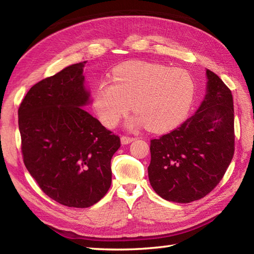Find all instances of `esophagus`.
Masks as SVG:
<instances>
[{
    "instance_id": "1",
    "label": "esophagus",
    "mask_w": 254,
    "mask_h": 254,
    "mask_svg": "<svg viewBox=\"0 0 254 254\" xmlns=\"http://www.w3.org/2000/svg\"><path fill=\"white\" fill-rule=\"evenodd\" d=\"M133 141H134V137H131V136H122L121 137L122 144H130Z\"/></svg>"
}]
</instances>
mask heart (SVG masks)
<instances>
[{
	"label": "heart",
	"mask_w": 254,
	"mask_h": 254,
	"mask_svg": "<svg viewBox=\"0 0 254 254\" xmlns=\"http://www.w3.org/2000/svg\"><path fill=\"white\" fill-rule=\"evenodd\" d=\"M196 96L195 79L186 69L149 62H128L115 71V82L104 80L95 91L101 122L115 127L133 105L137 116L128 127L145 124L161 132L177 126L190 112Z\"/></svg>",
	"instance_id": "obj_1"
}]
</instances>
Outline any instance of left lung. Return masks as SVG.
I'll list each match as a JSON object with an SVG mask.
<instances>
[{"instance_id":"obj_1","label":"left lung","mask_w":254,"mask_h":254,"mask_svg":"<svg viewBox=\"0 0 254 254\" xmlns=\"http://www.w3.org/2000/svg\"><path fill=\"white\" fill-rule=\"evenodd\" d=\"M206 93L198 109L179 127L150 141L148 179L159 196L190 203L223 179L235 152L230 89L206 69Z\"/></svg>"}]
</instances>
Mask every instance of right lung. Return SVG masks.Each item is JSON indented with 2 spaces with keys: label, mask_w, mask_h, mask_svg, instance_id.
<instances>
[{
  "label": "right lung",
  "mask_w": 254,
  "mask_h": 254,
  "mask_svg": "<svg viewBox=\"0 0 254 254\" xmlns=\"http://www.w3.org/2000/svg\"><path fill=\"white\" fill-rule=\"evenodd\" d=\"M72 64L32 86L18 109L24 164L48 196L68 207H89L111 186V158L120 137L84 107L91 104Z\"/></svg>",
  "instance_id": "right-lung-1"
}]
</instances>
